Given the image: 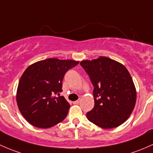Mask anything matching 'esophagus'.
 <instances>
[{"label": "esophagus", "instance_id": "obj_1", "mask_svg": "<svg viewBox=\"0 0 153 153\" xmlns=\"http://www.w3.org/2000/svg\"><path fill=\"white\" fill-rule=\"evenodd\" d=\"M79 102H80V100H78L75 101V102H74L73 103L74 104V105H79Z\"/></svg>", "mask_w": 153, "mask_h": 153}]
</instances>
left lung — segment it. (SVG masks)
<instances>
[{
	"instance_id": "obj_1",
	"label": "left lung",
	"mask_w": 153,
	"mask_h": 153,
	"mask_svg": "<svg viewBox=\"0 0 153 153\" xmlns=\"http://www.w3.org/2000/svg\"><path fill=\"white\" fill-rule=\"evenodd\" d=\"M80 65L94 87L95 105L87 113L88 120L104 129L123 124L130 117L136 102V91L127 69L105 56L83 60Z\"/></svg>"
}]
</instances>
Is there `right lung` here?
Listing matches in <instances>:
<instances>
[{
    "mask_svg": "<svg viewBox=\"0 0 153 153\" xmlns=\"http://www.w3.org/2000/svg\"><path fill=\"white\" fill-rule=\"evenodd\" d=\"M78 61L56 58L44 59L29 65L20 77L17 103L27 122L39 128H48L62 122L70 105L62 92L65 73L78 65Z\"/></svg>",
    "mask_w": 153,
    "mask_h": 153,
    "instance_id": "right-lung-1",
    "label": "right lung"
}]
</instances>
